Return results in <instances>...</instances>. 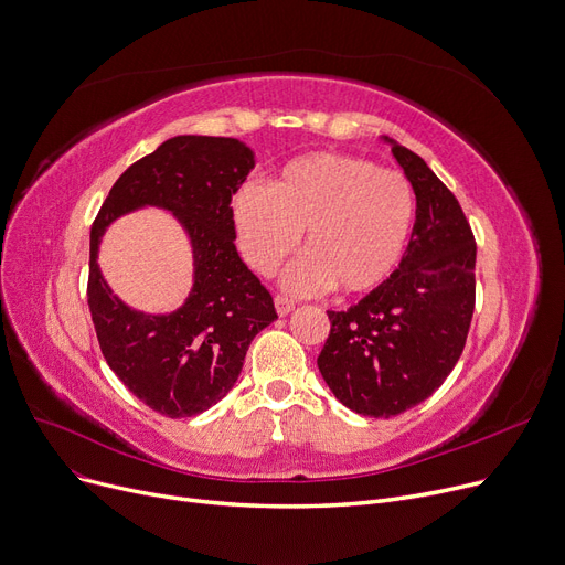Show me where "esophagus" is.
Listing matches in <instances>:
<instances>
[{
  "mask_svg": "<svg viewBox=\"0 0 565 565\" xmlns=\"http://www.w3.org/2000/svg\"><path fill=\"white\" fill-rule=\"evenodd\" d=\"M275 309L279 316H288L295 309V305L288 298H284V295H275Z\"/></svg>",
  "mask_w": 565,
  "mask_h": 565,
  "instance_id": "34e87169",
  "label": "esophagus"
}]
</instances>
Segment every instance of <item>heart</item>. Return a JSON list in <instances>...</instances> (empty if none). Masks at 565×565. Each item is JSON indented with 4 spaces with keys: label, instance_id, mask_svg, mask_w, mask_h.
Masks as SVG:
<instances>
[{
    "label": "heart",
    "instance_id": "heart-1",
    "mask_svg": "<svg viewBox=\"0 0 565 565\" xmlns=\"http://www.w3.org/2000/svg\"><path fill=\"white\" fill-rule=\"evenodd\" d=\"M412 220L414 194L403 173L337 153L295 158L267 188L252 183L233 199L243 254L263 277L307 231L305 256L284 277L292 292L375 290L401 263Z\"/></svg>",
    "mask_w": 565,
    "mask_h": 565
}]
</instances>
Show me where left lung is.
<instances>
[{
    "instance_id": "1",
    "label": "left lung",
    "mask_w": 565,
    "mask_h": 565,
    "mask_svg": "<svg viewBox=\"0 0 565 565\" xmlns=\"http://www.w3.org/2000/svg\"><path fill=\"white\" fill-rule=\"evenodd\" d=\"M417 196V220L398 270L332 330L318 369L352 412L390 419L419 405L460 360L473 313L477 243L451 190L409 148L382 137Z\"/></svg>"
}]
</instances>
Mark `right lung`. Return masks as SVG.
I'll return each instance as SVG.
<instances>
[{
	"label": "right lung",
	"mask_w": 565,
	"mask_h": 565,
	"mask_svg": "<svg viewBox=\"0 0 565 565\" xmlns=\"http://www.w3.org/2000/svg\"><path fill=\"white\" fill-rule=\"evenodd\" d=\"M254 164L241 139L171 137L121 173L92 226L86 298L100 350L116 377L164 417H192L222 401L254 337L277 320L273 295L235 249L231 196ZM148 204L169 210L193 249L191 295L171 315L128 308L97 265L104 231Z\"/></svg>",
	"instance_id": "1"
}]
</instances>
